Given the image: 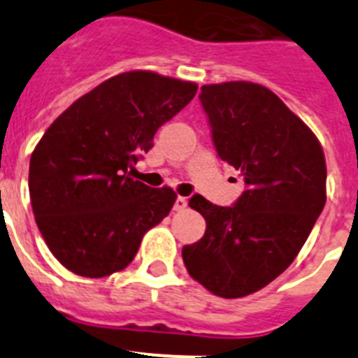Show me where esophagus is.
Masks as SVG:
<instances>
[{
  "label": "esophagus",
  "instance_id": "obj_1",
  "mask_svg": "<svg viewBox=\"0 0 358 358\" xmlns=\"http://www.w3.org/2000/svg\"><path fill=\"white\" fill-rule=\"evenodd\" d=\"M186 208V197H181V195H179V197L176 199V204H173V210H185Z\"/></svg>",
  "mask_w": 358,
  "mask_h": 358
}]
</instances>
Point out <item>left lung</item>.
<instances>
[{
	"instance_id": "left-lung-1",
	"label": "left lung",
	"mask_w": 358,
	"mask_h": 358,
	"mask_svg": "<svg viewBox=\"0 0 358 358\" xmlns=\"http://www.w3.org/2000/svg\"><path fill=\"white\" fill-rule=\"evenodd\" d=\"M199 100L218 157L248 188L229 208L189 199L206 233L182 248V262L210 292L235 299L268 285L301 251L327 202V161L314 132L264 85L208 84Z\"/></svg>"
}]
</instances>
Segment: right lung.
Masks as SVG:
<instances>
[{
    "label": "right lung",
    "instance_id": "right-lung-1",
    "mask_svg": "<svg viewBox=\"0 0 358 358\" xmlns=\"http://www.w3.org/2000/svg\"><path fill=\"white\" fill-rule=\"evenodd\" d=\"M195 93L194 82L120 73L73 102L44 132L30 157L31 210L68 271L84 278L118 273L134 260L145 233L170 213L172 188H150L127 172Z\"/></svg>",
    "mask_w": 358,
    "mask_h": 358
}]
</instances>
